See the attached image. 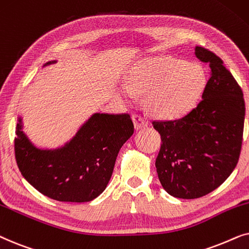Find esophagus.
<instances>
[{
  "mask_svg": "<svg viewBox=\"0 0 249 249\" xmlns=\"http://www.w3.org/2000/svg\"><path fill=\"white\" fill-rule=\"evenodd\" d=\"M132 119H133L135 130H141V128L148 126V122L140 115H133L132 116Z\"/></svg>",
  "mask_w": 249,
  "mask_h": 249,
  "instance_id": "obj_1",
  "label": "esophagus"
}]
</instances>
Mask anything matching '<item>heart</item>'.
<instances>
[{
  "label": "heart",
  "instance_id": "1",
  "mask_svg": "<svg viewBox=\"0 0 249 249\" xmlns=\"http://www.w3.org/2000/svg\"><path fill=\"white\" fill-rule=\"evenodd\" d=\"M206 74L197 64L171 55L147 58L130 69L121 93L134 102L138 93H145V106L156 117L177 119L197 105L206 86Z\"/></svg>",
  "mask_w": 249,
  "mask_h": 249
}]
</instances>
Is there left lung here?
Here are the masks:
<instances>
[{"label":"left lung","instance_id":"obj_1","mask_svg":"<svg viewBox=\"0 0 249 249\" xmlns=\"http://www.w3.org/2000/svg\"><path fill=\"white\" fill-rule=\"evenodd\" d=\"M195 54L211 67L201 101L180 119L152 123L161 138L158 178L167 194L182 199L210 194L232 173L245 122L243 91L221 58L201 46Z\"/></svg>","mask_w":249,"mask_h":249}]
</instances>
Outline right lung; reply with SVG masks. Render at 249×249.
Wrapping results in <instances>:
<instances>
[{
  "mask_svg": "<svg viewBox=\"0 0 249 249\" xmlns=\"http://www.w3.org/2000/svg\"><path fill=\"white\" fill-rule=\"evenodd\" d=\"M48 61L45 66L55 64ZM16 126V160L22 177L44 196L58 201L85 203L107 187L119 149L134 132L131 116L95 112L64 145L38 148Z\"/></svg>",
  "mask_w": 249,
  "mask_h": 249,
  "instance_id": "add662e5",
  "label": "right lung"
}]
</instances>
